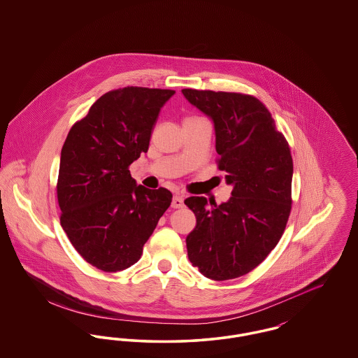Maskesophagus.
Returning a JSON list of instances; mask_svg holds the SVG:
<instances>
[{
	"label": "esophagus",
	"mask_w": 358,
	"mask_h": 358,
	"mask_svg": "<svg viewBox=\"0 0 358 358\" xmlns=\"http://www.w3.org/2000/svg\"><path fill=\"white\" fill-rule=\"evenodd\" d=\"M171 206L173 208H182L184 206V197L182 196H174L173 201H171Z\"/></svg>",
	"instance_id": "obj_1"
}]
</instances>
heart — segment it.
Instances as JSON below:
<instances>
[{
	"label": "heart",
	"instance_id": "heart-1",
	"mask_svg": "<svg viewBox=\"0 0 358 358\" xmlns=\"http://www.w3.org/2000/svg\"><path fill=\"white\" fill-rule=\"evenodd\" d=\"M199 120V118H187V120Z\"/></svg>",
	"mask_w": 358,
	"mask_h": 358
}]
</instances>
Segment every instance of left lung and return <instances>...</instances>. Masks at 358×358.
Here are the masks:
<instances>
[{"mask_svg": "<svg viewBox=\"0 0 358 358\" xmlns=\"http://www.w3.org/2000/svg\"><path fill=\"white\" fill-rule=\"evenodd\" d=\"M182 94L213 120L216 164L234 185L222 205L196 196L185 200L196 216L187 257L209 279H235L257 267L285 232L292 203L289 142L252 95L193 88Z\"/></svg>", "mask_w": 358, "mask_h": 358, "instance_id": "obj_1", "label": "left lung"}]
</instances>
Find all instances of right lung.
I'll use <instances>...</instances> for the list:
<instances>
[{"label": "right lung", "instance_id": "add662e5", "mask_svg": "<svg viewBox=\"0 0 358 358\" xmlns=\"http://www.w3.org/2000/svg\"><path fill=\"white\" fill-rule=\"evenodd\" d=\"M174 90L127 85L106 92L69 130L56 184L60 224L87 263L104 273L139 260L171 190L136 185L129 166L146 153Z\"/></svg>", "mask_w": 358, "mask_h": 358}]
</instances>
